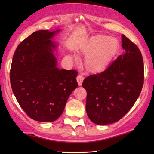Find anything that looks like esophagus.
<instances>
[{
	"instance_id": "obj_1",
	"label": "esophagus",
	"mask_w": 154,
	"mask_h": 154,
	"mask_svg": "<svg viewBox=\"0 0 154 154\" xmlns=\"http://www.w3.org/2000/svg\"><path fill=\"white\" fill-rule=\"evenodd\" d=\"M77 81L78 85H79V86H81V85H82V83H83V77L81 75H78L77 77Z\"/></svg>"
}]
</instances>
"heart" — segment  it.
<instances>
[{
  "instance_id": "b5f03b06",
  "label": "heart",
  "mask_w": 154,
  "mask_h": 154,
  "mask_svg": "<svg viewBox=\"0 0 154 154\" xmlns=\"http://www.w3.org/2000/svg\"><path fill=\"white\" fill-rule=\"evenodd\" d=\"M118 42L116 38L103 35L90 38L80 49L85 57L84 67L91 73H98L105 71L116 55Z\"/></svg>"
}]
</instances>
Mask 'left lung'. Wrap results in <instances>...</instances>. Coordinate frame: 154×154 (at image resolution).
<instances>
[{
    "label": "left lung",
    "instance_id": "obj_1",
    "mask_svg": "<svg viewBox=\"0 0 154 154\" xmlns=\"http://www.w3.org/2000/svg\"><path fill=\"white\" fill-rule=\"evenodd\" d=\"M124 53L105 71L83 80L87 92L86 113L93 123L110 124L119 121L132 107L141 92L144 65L138 47L124 35Z\"/></svg>",
    "mask_w": 154,
    "mask_h": 154
}]
</instances>
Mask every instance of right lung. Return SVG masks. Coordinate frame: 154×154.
<instances>
[{
  "label": "right lung",
  "mask_w": 154,
  "mask_h": 154,
  "mask_svg": "<svg viewBox=\"0 0 154 154\" xmlns=\"http://www.w3.org/2000/svg\"><path fill=\"white\" fill-rule=\"evenodd\" d=\"M60 30H38L20 43L10 71L11 88L18 103L30 118L54 122L62 113L78 86L77 72L59 69L51 38Z\"/></svg>",
  "instance_id": "1"
}]
</instances>
